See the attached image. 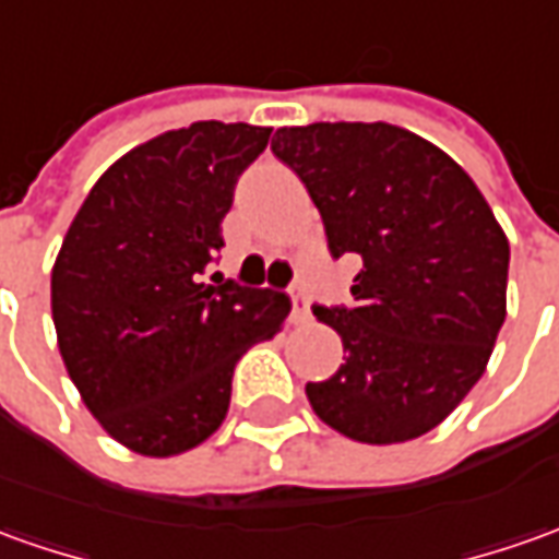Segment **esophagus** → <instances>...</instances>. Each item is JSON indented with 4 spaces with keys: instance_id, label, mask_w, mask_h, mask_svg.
I'll use <instances>...</instances> for the list:
<instances>
[{
    "instance_id": "1",
    "label": "esophagus",
    "mask_w": 559,
    "mask_h": 559,
    "mask_svg": "<svg viewBox=\"0 0 559 559\" xmlns=\"http://www.w3.org/2000/svg\"><path fill=\"white\" fill-rule=\"evenodd\" d=\"M287 296H290V311H294V321H309V294H306L299 284H294V287L287 290Z\"/></svg>"
}]
</instances>
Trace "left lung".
Listing matches in <instances>:
<instances>
[{"instance_id": "left-lung-1", "label": "left lung", "mask_w": 559, "mask_h": 559, "mask_svg": "<svg viewBox=\"0 0 559 559\" xmlns=\"http://www.w3.org/2000/svg\"><path fill=\"white\" fill-rule=\"evenodd\" d=\"M272 152L306 183L333 260L358 257L352 306H314L345 364L311 409L360 443L431 431L484 376L504 324L508 238L447 152L385 121L281 128Z\"/></svg>"}]
</instances>
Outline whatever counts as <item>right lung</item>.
<instances>
[{
	"label": "right lung",
	"instance_id": "1",
	"mask_svg": "<svg viewBox=\"0 0 559 559\" xmlns=\"http://www.w3.org/2000/svg\"><path fill=\"white\" fill-rule=\"evenodd\" d=\"M272 128L195 121L94 183L51 272L57 345L85 407L143 455H177L226 419L231 373L290 299L207 275L235 183Z\"/></svg>",
	"mask_w": 559,
	"mask_h": 559
}]
</instances>
